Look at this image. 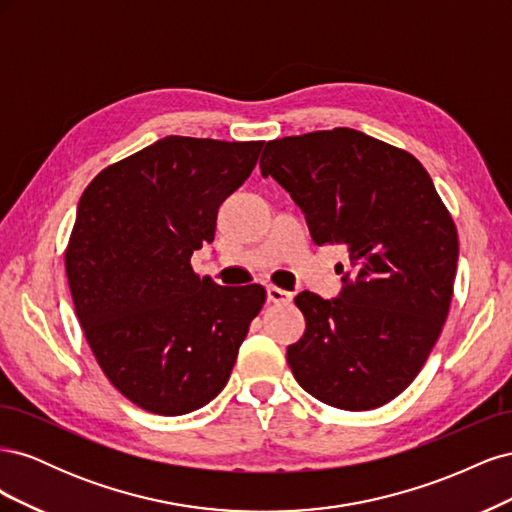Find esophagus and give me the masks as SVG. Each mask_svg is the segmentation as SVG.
I'll list each match as a JSON object with an SVG mask.
<instances>
[{"label":"esophagus","instance_id":"34e87169","mask_svg":"<svg viewBox=\"0 0 512 512\" xmlns=\"http://www.w3.org/2000/svg\"><path fill=\"white\" fill-rule=\"evenodd\" d=\"M267 301L277 303V305H288L292 301V292L275 288V286H267Z\"/></svg>","mask_w":512,"mask_h":512}]
</instances>
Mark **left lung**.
I'll use <instances>...</instances> for the list:
<instances>
[{"mask_svg":"<svg viewBox=\"0 0 512 512\" xmlns=\"http://www.w3.org/2000/svg\"><path fill=\"white\" fill-rule=\"evenodd\" d=\"M273 177L318 245L348 250L335 299L297 294L307 329L288 346L292 376L322 404H389L418 376L451 307L457 228L423 164L352 128L269 141Z\"/></svg>","mask_w":512,"mask_h":512,"instance_id":"8db88e82","label":"left lung"}]
</instances>
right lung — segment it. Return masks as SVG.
<instances>
[{"mask_svg":"<svg viewBox=\"0 0 512 512\" xmlns=\"http://www.w3.org/2000/svg\"><path fill=\"white\" fill-rule=\"evenodd\" d=\"M262 145L166 136L104 168L79 200L66 250L76 318L106 378L138 408L207 406L265 305L262 286H218L190 265Z\"/></svg>","mask_w":512,"mask_h":512,"instance_id":"obj_1","label":"right lung"}]
</instances>
